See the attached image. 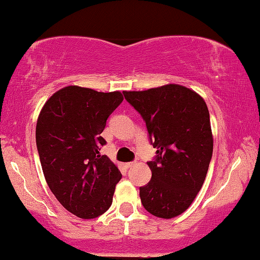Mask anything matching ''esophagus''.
<instances>
[{"label":"esophagus","instance_id":"1","mask_svg":"<svg viewBox=\"0 0 260 260\" xmlns=\"http://www.w3.org/2000/svg\"><path fill=\"white\" fill-rule=\"evenodd\" d=\"M135 165H136L135 161H130V162H126V164H125V167H126V168H131V167H134Z\"/></svg>","mask_w":260,"mask_h":260}]
</instances>
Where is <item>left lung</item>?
<instances>
[{"instance_id": "obj_1", "label": "left lung", "mask_w": 260, "mask_h": 260, "mask_svg": "<svg viewBox=\"0 0 260 260\" xmlns=\"http://www.w3.org/2000/svg\"><path fill=\"white\" fill-rule=\"evenodd\" d=\"M125 100L142 115L154 161L147 162L151 181L140 186L147 212L172 219L192 204L205 181L212 153L210 113L203 98L177 84L146 91H124Z\"/></svg>"}]
</instances>
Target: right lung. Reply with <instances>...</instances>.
I'll return each mask as SVG.
<instances>
[{
  "label": "right lung",
  "mask_w": 260,
  "mask_h": 260,
  "mask_svg": "<svg viewBox=\"0 0 260 260\" xmlns=\"http://www.w3.org/2000/svg\"><path fill=\"white\" fill-rule=\"evenodd\" d=\"M121 92L67 86L46 101L36 140L42 172L61 205L82 219L104 214L122 174L107 155L101 133L121 102Z\"/></svg>",
  "instance_id": "add662e5"
}]
</instances>
